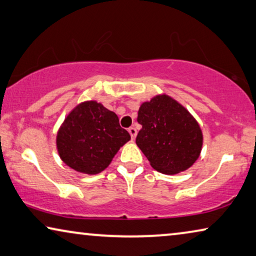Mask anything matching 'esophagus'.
Returning <instances> with one entry per match:
<instances>
[{
	"instance_id": "1",
	"label": "esophagus",
	"mask_w": 256,
	"mask_h": 256,
	"mask_svg": "<svg viewBox=\"0 0 256 256\" xmlns=\"http://www.w3.org/2000/svg\"><path fill=\"white\" fill-rule=\"evenodd\" d=\"M128 132H129V134H130V136H132V138L134 140L136 137V135H137V130H136V128L135 127H130L128 129Z\"/></svg>"
}]
</instances>
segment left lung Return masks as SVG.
I'll use <instances>...</instances> for the list:
<instances>
[{"label": "left lung", "mask_w": 256, "mask_h": 256, "mask_svg": "<svg viewBox=\"0 0 256 256\" xmlns=\"http://www.w3.org/2000/svg\"><path fill=\"white\" fill-rule=\"evenodd\" d=\"M142 129L136 144L156 172L167 175L186 170L199 158L202 132L188 110L168 95H156L140 106Z\"/></svg>", "instance_id": "left-lung-1"}]
</instances>
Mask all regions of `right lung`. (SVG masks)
<instances>
[{
	"instance_id": "1",
	"label": "right lung",
	"mask_w": 256,
	"mask_h": 256,
	"mask_svg": "<svg viewBox=\"0 0 256 256\" xmlns=\"http://www.w3.org/2000/svg\"><path fill=\"white\" fill-rule=\"evenodd\" d=\"M130 140L114 112L96 100L82 102L65 118L57 132V151L62 162L88 175L103 172L116 152Z\"/></svg>"
}]
</instances>
